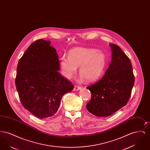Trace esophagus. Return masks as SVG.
I'll return each instance as SVG.
<instances>
[{
  "instance_id": "1",
  "label": "esophagus",
  "mask_w": 150,
  "mask_h": 150,
  "mask_svg": "<svg viewBox=\"0 0 150 150\" xmlns=\"http://www.w3.org/2000/svg\"><path fill=\"white\" fill-rule=\"evenodd\" d=\"M81 88V87L80 86H74V91H77L80 90Z\"/></svg>"
}]
</instances>
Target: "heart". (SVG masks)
<instances>
[{
	"label": "heart",
	"instance_id": "1",
	"mask_svg": "<svg viewBox=\"0 0 150 150\" xmlns=\"http://www.w3.org/2000/svg\"><path fill=\"white\" fill-rule=\"evenodd\" d=\"M60 65L66 78L71 79L80 67L81 79L85 78L88 82H93L101 76L106 65V57L96 49L76 48L69 52L68 57H61Z\"/></svg>",
	"mask_w": 150,
	"mask_h": 150
}]
</instances>
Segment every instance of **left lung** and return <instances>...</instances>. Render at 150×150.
<instances>
[{
    "instance_id": "1",
    "label": "left lung",
    "mask_w": 150,
    "mask_h": 150,
    "mask_svg": "<svg viewBox=\"0 0 150 150\" xmlns=\"http://www.w3.org/2000/svg\"><path fill=\"white\" fill-rule=\"evenodd\" d=\"M111 64L98 81L86 87L92 94L86 104L88 111L100 117H107L125 106L130 97L134 76L130 60L121 48L110 44Z\"/></svg>"
}]
</instances>
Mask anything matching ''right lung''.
I'll return each instance as SVG.
<instances>
[{
    "mask_svg": "<svg viewBox=\"0 0 150 150\" xmlns=\"http://www.w3.org/2000/svg\"><path fill=\"white\" fill-rule=\"evenodd\" d=\"M50 44L43 39L33 42L17 67L15 83L22 105L40 119L55 114L62 97L74 88L59 73L58 56Z\"/></svg>",
    "mask_w": 150,
    "mask_h": 150,
    "instance_id": "1",
    "label": "right lung"
}]
</instances>
